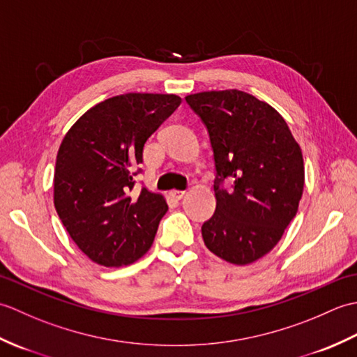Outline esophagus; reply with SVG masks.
<instances>
[{"label":"esophagus","mask_w":357,"mask_h":357,"mask_svg":"<svg viewBox=\"0 0 357 357\" xmlns=\"http://www.w3.org/2000/svg\"><path fill=\"white\" fill-rule=\"evenodd\" d=\"M170 195L173 196L174 199H183V196L185 195V192L184 190H172Z\"/></svg>","instance_id":"34e87169"}]
</instances>
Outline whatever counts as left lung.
Listing matches in <instances>:
<instances>
[{"instance_id":"1","label":"left lung","mask_w":357,"mask_h":357,"mask_svg":"<svg viewBox=\"0 0 357 357\" xmlns=\"http://www.w3.org/2000/svg\"><path fill=\"white\" fill-rule=\"evenodd\" d=\"M206 124L215 155L216 211L204 244L221 259L247 265L270 253L298 213L304 159L285 119L236 89L185 96ZM232 183L225 191L222 180Z\"/></svg>"}]
</instances>
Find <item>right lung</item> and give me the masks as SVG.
Returning a JSON list of instances; mask_svg holds the SVG:
<instances>
[{"mask_svg":"<svg viewBox=\"0 0 357 357\" xmlns=\"http://www.w3.org/2000/svg\"><path fill=\"white\" fill-rule=\"evenodd\" d=\"M178 95L126 93L93 105L66 133L53 174V204L90 261L123 267L153 244L169 210L161 193L133 192L144 144L178 109Z\"/></svg>","mask_w":357,"mask_h":357,"instance_id":"1","label":"right lung"}]
</instances>
